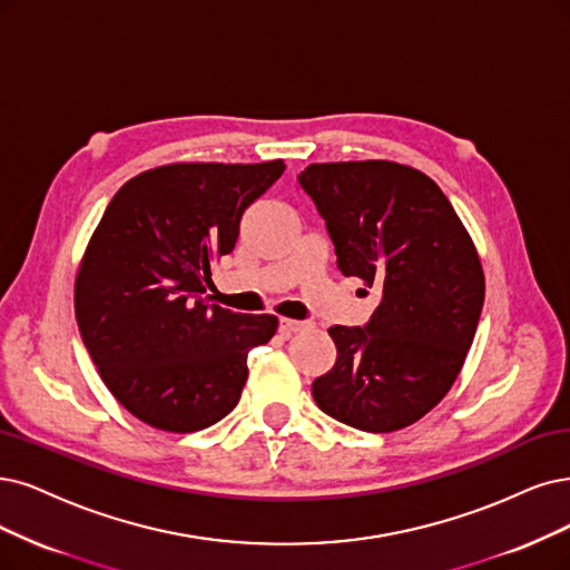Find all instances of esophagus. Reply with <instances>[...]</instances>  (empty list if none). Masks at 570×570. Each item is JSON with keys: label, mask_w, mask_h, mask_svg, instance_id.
<instances>
[{"label": "esophagus", "mask_w": 570, "mask_h": 570, "mask_svg": "<svg viewBox=\"0 0 570 570\" xmlns=\"http://www.w3.org/2000/svg\"><path fill=\"white\" fill-rule=\"evenodd\" d=\"M305 328H309L307 322H296V320H282V322H279V331H282L284 335L301 333V331H305Z\"/></svg>", "instance_id": "1"}]
</instances>
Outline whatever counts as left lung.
Instances as JSON below:
<instances>
[{"mask_svg": "<svg viewBox=\"0 0 570 570\" xmlns=\"http://www.w3.org/2000/svg\"><path fill=\"white\" fill-rule=\"evenodd\" d=\"M317 204L345 277L383 293L366 328L331 326L335 366L312 383L317 406L364 432L417 423L465 364L487 279L468 227L439 185L387 159L309 164Z\"/></svg>", "mask_w": 570, "mask_h": 570, "instance_id": "obj_1", "label": "left lung"}]
</instances>
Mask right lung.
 Here are the masks:
<instances>
[{
  "label": "right lung",
  "mask_w": 570,
  "mask_h": 570,
  "mask_svg": "<svg viewBox=\"0 0 570 570\" xmlns=\"http://www.w3.org/2000/svg\"><path fill=\"white\" fill-rule=\"evenodd\" d=\"M263 164L178 161L126 180L75 279V317L105 387L161 432L210 428L239 404L248 352L279 320L204 301L244 210L284 174Z\"/></svg>",
  "instance_id": "add662e5"
}]
</instances>
